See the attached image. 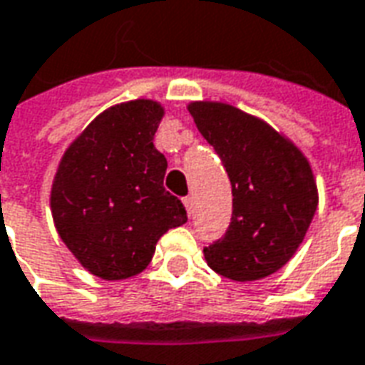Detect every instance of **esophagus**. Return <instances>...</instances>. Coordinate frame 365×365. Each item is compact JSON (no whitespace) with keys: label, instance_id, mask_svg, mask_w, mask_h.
<instances>
[{"label":"esophagus","instance_id":"34e87169","mask_svg":"<svg viewBox=\"0 0 365 365\" xmlns=\"http://www.w3.org/2000/svg\"><path fill=\"white\" fill-rule=\"evenodd\" d=\"M183 207H185V211H187V215L191 217V213H193V199L183 197Z\"/></svg>","mask_w":365,"mask_h":365}]
</instances>
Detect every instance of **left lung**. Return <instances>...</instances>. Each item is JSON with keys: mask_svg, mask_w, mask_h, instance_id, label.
<instances>
[{"mask_svg": "<svg viewBox=\"0 0 365 365\" xmlns=\"http://www.w3.org/2000/svg\"><path fill=\"white\" fill-rule=\"evenodd\" d=\"M187 111L232 185L229 230L205 246L207 266L232 282L264 279L293 258L313 221L311 164L283 133L232 105L191 101Z\"/></svg>", "mask_w": 365, "mask_h": 365, "instance_id": "obj_1", "label": "left lung"}]
</instances>
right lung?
<instances>
[{
	"mask_svg": "<svg viewBox=\"0 0 365 365\" xmlns=\"http://www.w3.org/2000/svg\"><path fill=\"white\" fill-rule=\"evenodd\" d=\"M164 107L133 99L99 113L60 158L51 190L58 237L90 274L119 282L150 264L160 237L182 227V201L164 190L154 146Z\"/></svg>",
	"mask_w": 365,
	"mask_h": 365,
	"instance_id": "1",
	"label": "right lung"
}]
</instances>
